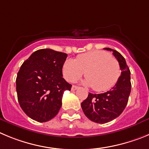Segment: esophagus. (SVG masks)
Returning <instances> with one entry per match:
<instances>
[{
    "mask_svg": "<svg viewBox=\"0 0 149 149\" xmlns=\"http://www.w3.org/2000/svg\"><path fill=\"white\" fill-rule=\"evenodd\" d=\"M79 88V87L77 86H72V91H74V90L77 89V88Z\"/></svg>",
    "mask_w": 149,
    "mask_h": 149,
    "instance_id": "1",
    "label": "esophagus"
}]
</instances>
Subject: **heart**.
Returning a JSON list of instances; mask_svg holds the SVG:
<instances>
[{
    "label": "heart",
    "mask_w": 149,
    "mask_h": 149,
    "mask_svg": "<svg viewBox=\"0 0 149 149\" xmlns=\"http://www.w3.org/2000/svg\"><path fill=\"white\" fill-rule=\"evenodd\" d=\"M84 74V84L91 86L96 91L111 88L120 75V65L117 60L103 51H91L77 56L75 60L69 59L63 65L64 78L74 82Z\"/></svg>",
    "instance_id": "b5f03b06"
}]
</instances>
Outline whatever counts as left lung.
Masks as SVG:
<instances>
[{
  "label": "left lung",
  "instance_id": "left-lung-1",
  "mask_svg": "<svg viewBox=\"0 0 149 149\" xmlns=\"http://www.w3.org/2000/svg\"><path fill=\"white\" fill-rule=\"evenodd\" d=\"M104 49L113 52L119 63L121 75L111 90L97 95L89 93L88 97L81 103L82 109L88 119L101 124L110 122L122 114L127 105L132 88L131 72L125 58L116 50L110 48Z\"/></svg>",
  "mask_w": 149,
  "mask_h": 149
}]
</instances>
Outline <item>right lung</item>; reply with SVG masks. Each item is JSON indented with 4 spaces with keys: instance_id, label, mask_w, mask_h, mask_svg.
I'll list each match as a JSON object with an SVG mask.
<instances>
[{
    "instance_id": "add662e5",
    "label": "right lung",
    "mask_w": 149,
    "mask_h": 149,
    "mask_svg": "<svg viewBox=\"0 0 149 149\" xmlns=\"http://www.w3.org/2000/svg\"><path fill=\"white\" fill-rule=\"evenodd\" d=\"M67 54L43 49L35 51L17 72L16 90L19 104L28 117L38 122L54 118L62 106L65 90L72 85L63 77Z\"/></svg>"
}]
</instances>
